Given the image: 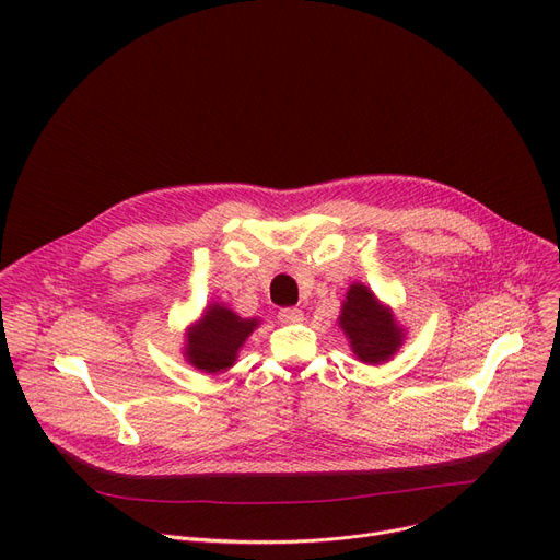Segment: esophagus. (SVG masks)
Returning a JSON list of instances; mask_svg holds the SVG:
<instances>
[{
  "instance_id": "1",
  "label": "esophagus",
  "mask_w": 560,
  "mask_h": 560,
  "mask_svg": "<svg viewBox=\"0 0 560 560\" xmlns=\"http://www.w3.org/2000/svg\"><path fill=\"white\" fill-rule=\"evenodd\" d=\"M304 313L295 306H285V308H279V319L281 322H302Z\"/></svg>"
}]
</instances>
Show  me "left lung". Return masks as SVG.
<instances>
[{"label": "left lung", "instance_id": "8db88e82", "mask_svg": "<svg viewBox=\"0 0 560 560\" xmlns=\"http://www.w3.org/2000/svg\"><path fill=\"white\" fill-rule=\"evenodd\" d=\"M340 327L363 363H384L401 345V329L397 327L393 313L381 306L361 283H354L347 292Z\"/></svg>", "mask_w": 560, "mask_h": 560}]
</instances>
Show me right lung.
<instances>
[{
  "mask_svg": "<svg viewBox=\"0 0 560 560\" xmlns=\"http://www.w3.org/2000/svg\"><path fill=\"white\" fill-rule=\"evenodd\" d=\"M256 319H243L226 306H211L188 334L186 357L203 372H222L233 365L238 349L256 329Z\"/></svg>",
  "mask_w": 560,
  "mask_h": 560,
  "instance_id": "right-lung-1",
  "label": "right lung"
}]
</instances>
